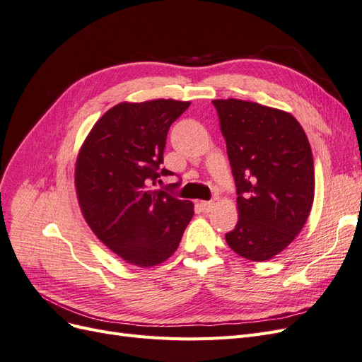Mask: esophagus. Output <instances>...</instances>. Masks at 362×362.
I'll list each match as a JSON object with an SVG mask.
<instances>
[{"instance_id": "obj_1", "label": "esophagus", "mask_w": 362, "mask_h": 362, "mask_svg": "<svg viewBox=\"0 0 362 362\" xmlns=\"http://www.w3.org/2000/svg\"><path fill=\"white\" fill-rule=\"evenodd\" d=\"M199 206H201V210H202L204 213H208V211L213 210L214 202H213V201H202V202L199 204Z\"/></svg>"}]
</instances>
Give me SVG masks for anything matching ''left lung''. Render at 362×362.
I'll return each instance as SVG.
<instances>
[{"instance_id": "obj_1", "label": "left lung", "mask_w": 362, "mask_h": 362, "mask_svg": "<svg viewBox=\"0 0 362 362\" xmlns=\"http://www.w3.org/2000/svg\"><path fill=\"white\" fill-rule=\"evenodd\" d=\"M237 185L238 222L228 246L249 261L281 254L308 221L314 161L308 137L291 113L258 103L214 100Z\"/></svg>"}]
</instances>
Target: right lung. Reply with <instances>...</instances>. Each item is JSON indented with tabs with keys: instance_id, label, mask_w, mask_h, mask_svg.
<instances>
[{
	"instance_id": "right-lung-1",
	"label": "right lung",
	"mask_w": 362,
	"mask_h": 362,
	"mask_svg": "<svg viewBox=\"0 0 362 362\" xmlns=\"http://www.w3.org/2000/svg\"><path fill=\"white\" fill-rule=\"evenodd\" d=\"M190 101L120 103L84 139L75 161V192L93 234L128 264L158 266L178 249L194 205L152 189L166 136Z\"/></svg>"
}]
</instances>
